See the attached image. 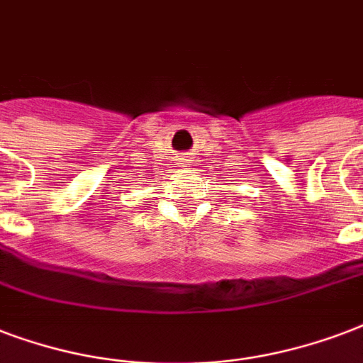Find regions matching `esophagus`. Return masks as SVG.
<instances>
[{
  "instance_id": "34e87169",
  "label": "esophagus",
  "mask_w": 363,
  "mask_h": 363,
  "mask_svg": "<svg viewBox=\"0 0 363 363\" xmlns=\"http://www.w3.org/2000/svg\"><path fill=\"white\" fill-rule=\"evenodd\" d=\"M184 162H188V160H184Z\"/></svg>"
}]
</instances>
